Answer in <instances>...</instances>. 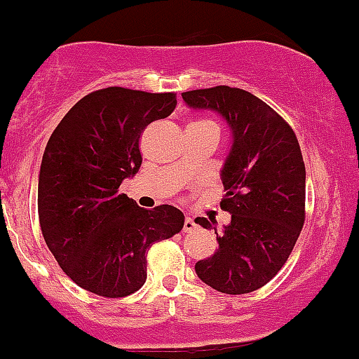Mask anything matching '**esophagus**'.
<instances>
[{
    "label": "esophagus",
    "mask_w": 359,
    "mask_h": 359,
    "mask_svg": "<svg viewBox=\"0 0 359 359\" xmlns=\"http://www.w3.org/2000/svg\"><path fill=\"white\" fill-rule=\"evenodd\" d=\"M194 229H196V222H194L191 217L184 219V228H182V231H184V233H191V231H194Z\"/></svg>",
    "instance_id": "1"
}]
</instances>
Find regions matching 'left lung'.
Segmentation results:
<instances>
[{"label": "left lung", "instance_id": "left-lung-1", "mask_svg": "<svg viewBox=\"0 0 359 359\" xmlns=\"http://www.w3.org/2000/svg\"><path fill=\"white\" fill-rule=\"evenodd\" d=\"M193 109L221 114L233 133L222 168V210L231 222L219 249L194 264L207 286L245 294L270 283L290 257L305 222V165L293 128L263 100L229 86L182 93ZM210 229L214 222L196 217Z\"/></svg>", "mask_w": 359, "mask_h": 359}]
</instances>
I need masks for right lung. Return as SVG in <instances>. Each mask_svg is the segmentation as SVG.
<instances>
[{
	"instance_id": "obj_1",
	"label": "right lung",
	"mask_w": 359,
	"mask_h": 359,
	"mask_svg": "<svg viewBox=\"0 0 359 359\" xmlns=\"http://www.w3.org/2000/svg\"><path fill=\"white\" fill-rule=\"evenodd\" d=\"M175 105V93L105 87L75 103L48 138L38 179L41 235L82 290L103 298L138 291L149 247L184 228L179 208L147 210L119 193L142 165L145 128Z\"/></svg>"
}]
</instances>
